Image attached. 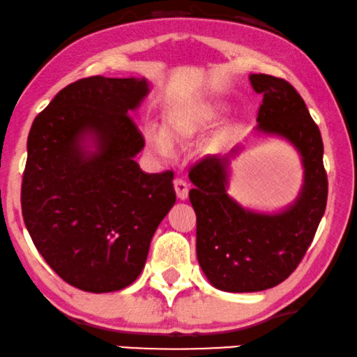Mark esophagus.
Wrapping results in <instances>:
<instances>
[{"label":"esophagus","mask_w":357,"mask_h":357,"mask_svg":"<svg viewBox=\"0 0 357 357\" xmlns=\"http://www.w3.org/2000/svg\"><path fill=\"white\" fill-rule=\"evenodd\" d=\"M173 184H174L176 196H178L179 199H186V197H188V191H189L188 183L184 181V179H181V178H176Z\"/></svg>","instance_id":"1"}]
</instances>
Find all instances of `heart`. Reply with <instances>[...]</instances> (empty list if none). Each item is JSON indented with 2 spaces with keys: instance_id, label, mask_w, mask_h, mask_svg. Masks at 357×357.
<instances>
[{
  "instance_id": "1",
  "label": "heart",
  "mask_w": 357,
  "mask_h": 357,
  "mask_svg": "<svg viewBox=\"0 0 357 357\" xmlns=\"http://www.w3.org/2000/svg\"><path fill=\"white\" fill-rule=\"evenodd\" d=\"M222 110V102L215 98H199V100L183 103L166 115L165 130L156 126L145 128L143 139L148 151L158 158L171 156L174 151L173 143L188 142L206 132L219 119ZM225 135H227L225 132L219 133V142H222Z\"/></svg>"
}]
</instances>
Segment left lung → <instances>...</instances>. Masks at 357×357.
Masks as SVG:
<instances>
[{
	"instance_id": "1",
	"label": "left lung",
	"mask_w": 357,
	"mask_h": 357,
	"mask_svg": "<svg viewBox=\"0 0 357 357\" xmlns=\"http://www.w3.org/2000/svg\"><path fill=\"white\" fill-rule=\"evenodd\" d=\"M261 93L257 130L288 139L301 155L305 183L295 204L278 214L243 209L225 192L231 155H207L189 171L196 212V252L202 272L222 291H261L295 272L313 242L328 199L323 139L305 100L285 79L252 74Z\"/></svg>"
}]
</instances>
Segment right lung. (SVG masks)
I'll return each instance as SVG.
<instances>
[{
	"mask_svg": "<svg viewBox=\"0 0 357 357\" xmlns=\"http://www.w3.org/2000/svg\"><path fill=\"white\" fill-rule=\"evenodd\" d=\"M145 79H80L36 116L28 137L21 209L36 249L69 285L108 293L142 273L153 234L176 202L173 171L148 174L130 115ZM92 136L96 152L83 146Z\"/></svg>",
	"mask_w": 357,
	"mask_h": 357,
	"instance_id": "right-lung-1",
	"label": "right lung"
}]
</instances>
